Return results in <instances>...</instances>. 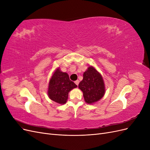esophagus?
Returning a JSON list of instances; mask_svg holds the SVG:
<instances>
[{
	"instance_id": "esophagus-1",
	"label": "esophagus",
	"mask_w": 150,
	"mask_h": 150,
	"mask_svg": "<svg viewBox=\"0 0 150 150\" xmlns=\"http://www.w3.org/2000/svg\"><path fill=\"white\" fill-rule=\"evenodd\" d=\"M75 84L77 85V86H78V84H79V80H77V81H75Z\"/></svg>"
}]
</instances>
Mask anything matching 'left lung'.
Here are the masks:
<instances>
[{
    "label": "left lung",
    "instance_id": "1",
    "mask_svg": "<svg viewBox=\"0 0 150 150\" xmlns=\"http://www.w3.org/2000/svg\"><path fill=\"white\" fill-rule=\"evenodd\" d=\"M78 88L83 93L84 101L88 104L98 101L105 93V86L101 74L93 66L88 67L83 74V79Z\"/></svg>",
    "mask_w": 150,
    "mask_h": 150
}]
</instances>
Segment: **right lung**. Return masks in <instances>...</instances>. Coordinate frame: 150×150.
Masks as SVG:
<instances>
[{"mask_svg":"<svg viewBox=\"0 0 150 150\" xmlns=\"http://www.w3.org/2000/svg\"><path fill=\"white\" fill-rule=\"evenodd\" d=\"M76 88L77 85L69 79L67 73L57 68L50 79L47 94L51 100L63 104L66 103L70 91Z\"/></svg>","mask_w":150,"mask_h":150,"instance_id":"add662e5","label":"right lung"}]
</instances>
